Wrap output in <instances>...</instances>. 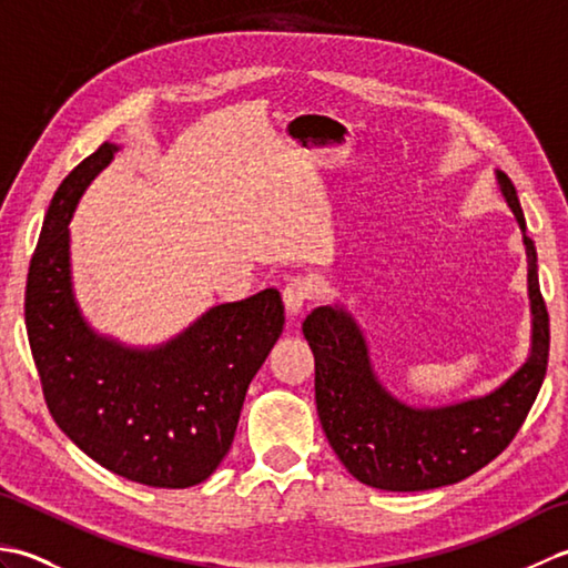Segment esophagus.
<instances>
[{
    "mask_svg": "<svg viewBox=\"0 0 568 568\" xmlns=\"http://www.w3.org/2000/svg\"><path fill=\"white\" fill-rule=\"evenodd\" d=\"M310 300H312V283L307 281V277H293V281L287 283L283 291V303H285L287 317L295 320L300 312L307 307Z\"/></svg>",
    "mask_w": 568,
    "mask_h": 568,
    "instance_id": "esophagus-1",
    "label": "esophagus"
}]
</instances>
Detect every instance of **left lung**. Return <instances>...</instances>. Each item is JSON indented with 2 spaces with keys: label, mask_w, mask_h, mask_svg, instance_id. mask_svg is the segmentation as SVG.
<instances>
[{
  "label": "left lung",
  "mask_w": 568,
  "mask_h": 568,
  "mask_svg": "<svg viewBox=\"0 0 568 568\" xmlns=\"http://www.w3.org/2000/svg\"><path fill=\"white\" fill-rule=\"evenodd\" d=\"M496 180L527 253L532 346L525 364L496 390L439 407H415L378 381L366 336L342 305L312 310L303 334L315 354V400L334 454L361 484L413 493L458 484L513 442L541 388L549 358V315L539 293L537 251L513 180Z\"/></svg>",
  "instance_id": "obj_1"
}]
</instances>
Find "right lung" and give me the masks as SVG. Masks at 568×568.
Here are the masks:
<instances>
[{"label": "right lung", "instance_id": "obj_1", "mask_svg": "<svg viewBox=\"0 0 568 568\" xmlns=\"http://www.w3.org/2000/svg\"><path fill=\"white\" fill-rule=\"evenodd\" d=\"M116 151L102 143L55 190L29 265V344L45 405L72 444L136 484L190 488L234 442L248 383L283 332V300L265 287L214 305L159 346L94 332L72 291L68 224Z\"/></svg>", "mask_w": 568, "mask_h": 568}]
</instances>
